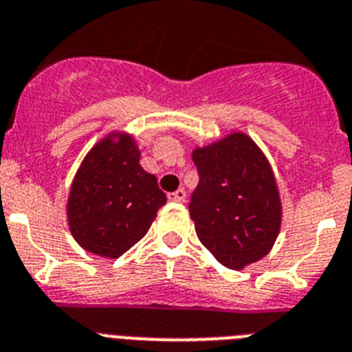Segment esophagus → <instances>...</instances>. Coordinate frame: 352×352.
Listing matches in <instances>:
<instances>
[{"mask_svg":"<svg viewBox=\"0 0 352 352\" xmlns=\"http://www.w3.org/2000/svg\"><path fill=\"white\" fill-rule=\"evenodd\" d=\"M168 200H171V202H184L186 191L177 190V191H173V193H168Z\"/></svg>","mask_w":352,"mask_h":352,"instance_id":"esophagus-1","label":"esophagus"}]
</instances>
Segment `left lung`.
<instances>
[{"label": "left lung", "mask_w": 352, "mask_h": 352, "mask_svg": "<svg viewBox=\"0 0 352 352\" xmlns=\"http://www.w3.org/2000/svg\"><path fill=\"white\" fill-rule=\"evenodd\" d=\"M199 186L190 214L199 240L231 270H241L270 252L281 227L276 177L258 144L234 132L197 148Z\"/></svg>", "instance_id": "1"}]
</instances>
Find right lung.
Listing matches in <instances>:
<instances>
[{"mask_svg": "<svg viewBox=\"0 0 352 352\" xmlns=\"http://www.w3.org/2000/svg\"><path fill=\"white\" fill-rule=\"evenodd\" d=\"M166 195L140 164L131 135H107L78 168L67 200L69 231L87 252L116 259L148 232Z\"/></svg>", "mask_w": 352, "mask_h": 352, "instance_id": "1", "label": "right lung"}]
</instances>
